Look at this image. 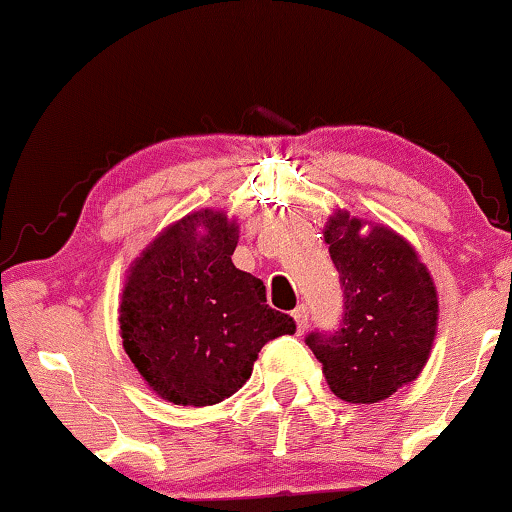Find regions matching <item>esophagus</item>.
Wrapping results in <instances>:
<instances>
[{
  "label": "esophagus",
  "instance_id": "esophagus-1",
  "mask_svg": "<svg viewBox=\"0 0 512 512\" xmlns=\"http://www.w3.org/2000/svg\"><path fill=\"white\" fill-rule=\"evenodd\" d=\"M292 318H294V322H297L299 334H301V331H306V327H308V308L306 306H299L297 311L292 313Z\"/></svg>",
  "mask_w": 512,
  "mask_h": 512
}]
</instances>
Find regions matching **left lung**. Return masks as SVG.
Masks as SVG:
<instances>
[{"label": "left lung", "mask_w": 512, "mask_h": 512, "mask_svg": "<svg viewBox=\"0 0 512 512\" xmlns=\"http://www.w3.org/2000/svg\"><path fill=\"white\" fill-rule=\"evenodd\" d=\"M343 287V322L311 334L329 390L348 403H378L420 376L438 327L434 278L413 243L380 222L336 208L325 225Z\"/></svg>", "instance_id": "1"}]
</instances>
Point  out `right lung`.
<instances>
[{"label": "right lung", "mask_w": 512, "mask_h": 512, "mask_svg": "<svg viewBox=\"0 0 512 512\" xmlns=\"http://www.w3.org/2000/svg\"><path fill=\"white\" fill-rule=\"evenodd\" d=\"M239 222L201 208L164 227L129 264L120 294L122 348L157 397L213 406L243 387L259 350L294 334L259 278L232 262Z\"/></svg>", "instance_id": "1"}]
</instances>
